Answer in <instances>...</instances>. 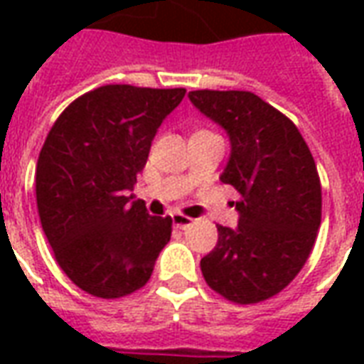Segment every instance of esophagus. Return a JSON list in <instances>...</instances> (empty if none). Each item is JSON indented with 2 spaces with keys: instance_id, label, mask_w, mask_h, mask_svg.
Here are the masks:
<instances>
[{
  "instance_id": "34e87169",
  "label": "esophagus",
  "mask_w": 364,
  "mask_h": 364,
  "mask_svg": "<svg viewBox=\"0 0 364 364\" xmlns=\"http://www.w3.org/2000/svg\"><path fill=\"white\" fill-rule=\"evenodd\" d=\"M173 224L179 230H187L189 226H193V224H195V220H193V218H189V216H185V214L175 213L173 214Z\"/></svg>"
}]
</instances>
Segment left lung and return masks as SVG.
Returning <instances> with one entry per match:
<instances>
[{
	"label": "left lung",
	"mask_w": 364,
	"mask_h": 364,
	"mask_svg": "<svg viewBox=\"0 0 364 364\" xmlns=\"http://www.w3.org/2000/svg\"><path fill=\"white\" fill-rule=\"evenodd\" d=\"M191 103L230 136L222 183L240 195L237 228H218L200 259L206 284L234 304L279 294L312 253L321 222V185L296 124L252 91L198 90Z\"/></svg>",
	"instance_id": "left-lung-1"
}]
</instances>
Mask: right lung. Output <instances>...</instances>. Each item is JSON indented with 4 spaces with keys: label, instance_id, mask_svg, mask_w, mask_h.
<instances>
[{
    "label": "right lung",
    "instance_id": "obj_1",
    "mask_svg": "<svg viewBox=\"0 0 364 364\" xmlns=\"http://www.w3.org/2000/svg\"><path fill=\"white\" fill-rule=\"evenodd\" d=\"M183 87L103 85L68 105L36 161V206L60 269L97 298L150 281L171 237V216H151L130 191L154 136Z\"/></svg>",
    "mask_w": 364,
    "mask_h": 364
}]
</instances>
